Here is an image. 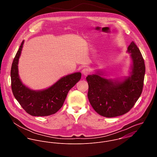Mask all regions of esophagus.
Instances as JSON below:
<instances>
[{
  "label": "esophagus",
  "instance_id": "34e87169",
  "mask_svg": "<svg viewBox=\"0 0 157 157\" xmlns=\"http://www.w3.org/2000/svg\"><path fill=\"white\" fill-rule=\"evenodd\" d=\"M90 73V71L88 68H85L82 70V74L85 76H87Z\"/></svg>",
  "mask_w": 157,
  "mask_h": 157
}]
</instances>
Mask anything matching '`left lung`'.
Segmentation results:
<instances>
[{"mask_svg": "<svg viewBox=\"0 0 157 157\" xmlns=\"http://www.w3.org/2000/svg\"><path fill=\"white\" fill-rule=\"evenodd\" d=\"M127 52L132 59L130 76L123 80L107 79L99 71L86 77L88 97L93 109L101 116L111 118L129 112L140 97L145 74L144 61L141 53L132 42Z\"/></svg>", "mask_w": 157, "mask_h": 157, "instance_id": "left-lung-1", "label": "left lung"}]
</instances>
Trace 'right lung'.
I'll return each mask as SVG.
<instances>
[{"mask_svg": "<svg viewBox=\"0 0 157 157\" xmlns=\"http://www.w3.org/2000/svg\"><path fill=\"white\" fill-rule=\"evenodd\" d=\"M23 40L14 59L11 69V89L23 109L33 116H48L57 112L63 106L69 90L81 78L79 72L69 74L44 90H31L21 82L18 71L19 59L22 50Z\"/></svg>", "mask_w": 157, "mask_h": 157, "instance_id": "add662e5", "label": "right lung"}]
</instances>
